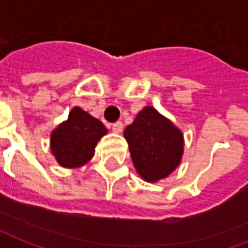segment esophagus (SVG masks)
<instances>
[{
  "label": "esophagus",
  "mask_w": 248,
  "mask_h": 248,
  "mask_svg": "<svg viewBox=\"0 0 248 248\" xmlns=\"http://www.w3.org/2000/svg\"><path fill=\"white\" fill-rule=\"evenodd\" d=\"M122 130H124V124H122L121 121H118V122L113 124V131H114V133H121Z\"/></svg>",
  "instance_id": "obj_1"
}]
</instances>
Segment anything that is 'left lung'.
I'll use <instances>...</instances> for the list:
<instances>
[{"label":"left lung","instance_id":"8db88e82","mask_svg":"<svg viewBox=\"0 0 248 248\" xmlns=\"http://www.w3.org/2000/svg\"><path fill=\"white\" fill-rule=\"evenodd\" d=\"M124 135L137 171L147 182L166 178L181 162L182 133L151 106L140 111Z\"/></svg>","mask_w":248,"mask_h":248}]
</instances>
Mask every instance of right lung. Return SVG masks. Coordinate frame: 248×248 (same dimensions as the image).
I'll return each instance as SVG.
<instances>
[{"label": "right lung", "instance_id": "obj_1", "mask_svg": "<svg viewBox=\"0 0 248 248\" xmlns=\"http://www.w3.org/2000/svg\"><path fill=\"white\" fill-rule=\"evenodd\" d=\"M108 129L82 108H74L66 122L51 134V151L63 167H79L94 155V147Z\"/></svg>", "mask_w": 248, "mask_h": 248}]
</instances>
